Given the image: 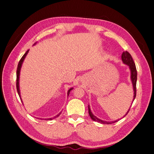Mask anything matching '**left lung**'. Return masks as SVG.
I'll list each match as a JSON object with an SVG mask.
<instances>
[{"instance_id": "left-lung-1", "label": "left lung", "mask_w": 154, "mask_h": 154, "mask_svg": "<svg viewBox=\"0 0 154 154\" xmlns=\"http://www.w3.org/2000/svg\"><path fill=\"white\" fill-rule=\"evenodd\" d=\"M122 60L124 64L127 65V66H128L130 72V80H131L132 87H133V91H134V97H133V100L132 102L134 101L135 97H136V82H137V70L136 67V65H135V63L134 62V60L132 58V56L130 55V54L127 52V51H125L122 54ZM130 108L127 112V113L123 116V118L125 116L127 115L128 112L130 110ZM88 114H89L91 118L94 121V122H97L98 123H100L101 124H112L118 122L119 119L116 120V121H112V122H106V121L101 120L99 119L98 118H97L96 116L92 114V111L90 108V105H88Z\"/></svg>"}]
</instances>
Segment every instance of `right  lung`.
I'll return each mask as SVG.
<instances>
[{
    "mask_svg": "<svg viewBox=\"0 0 154 154\" xmlns=\"http://www.w3.org/2000/svg\"><path fill=\"white\" fill-rule=\"evenodd\" d=\"M36 44V43L34 44V45H35ZM29 50H27V51H26V53L24 55H23V57H22V58L20 59V60L19 61V63H18V67H17V89L18 94V95H19V97H20V100H21L22 102V100L21 96H20V85H19L20 74V70H21V67H22V63H23V62H24V59L26 58V56H27V53H29ZM72 89H73V87H71V88H70L68 90V91H67V96H69L70 92H71V90H72ZM61 113H62V112H60L58 114H57V116H55L54 118H47V119L38 118H38V119H42H42H45V120H52L53 119H54V118H56L58 117V116H59L60 114H61Z\"/></svg>",
    "mask_w": 154,
    "mask_h": 154,
    "instance_id": "1",
    "label": "right lung"
}]
</instances>
